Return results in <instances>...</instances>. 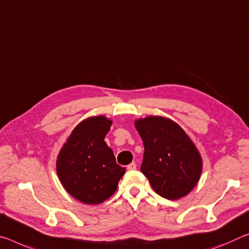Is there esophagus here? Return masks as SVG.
<instances>
[{
  "instance_id": "34e87169",
  "label": "esophagus",
  "mask_w": 249,
  "mask_h": 249,
  "mask_svg": "<svg viewBox=\"0 0 249 249\" xmlns=\"http://www.w3.org/2000/svg\"><path fill=\"white\" fill-rule=\"evenodd\" d=\"M127 169H128V171H134V169H136V164L133 161V163H131V164L128 165Z\"/></svg>"
}]
</instances>
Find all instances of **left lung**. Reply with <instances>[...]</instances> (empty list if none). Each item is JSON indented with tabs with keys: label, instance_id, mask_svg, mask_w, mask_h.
<instances>
[{
	"label": "left lung",
	"instance_id": "left-lung-1",
	"mask_svg": "<svg viewBox=\"0 0 249 249\" xmlns=\"http://www.w3.org/2000/svg\"><path fill=\"white\" fill-rule=\"evenodd\" d=\"M143 140L144 156L141 171L157 194L169 200L186 196L202 174L198 149L174 121L147 116L135 122Z\"/></svg>",
	"mask_w": 249,
	"mask_h": 249
}]
</instances>
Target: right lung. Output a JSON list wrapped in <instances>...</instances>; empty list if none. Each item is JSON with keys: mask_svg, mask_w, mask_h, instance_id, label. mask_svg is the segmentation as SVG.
<instances>
[{"mask_svg": "<svg viewBox=\"0 0 249 249\" xmlns=\"http://www.w3.org/2000/svg\"><path fill=\"white\" fill-rule=\"evenodd\" d=\"M112 121L93 116L81 122L58 153L56 172L63 187L80 202L103 203L115 193L125 168L105 143Z\"/></svg>", "mask_w": 249, "mask_h": 249, "instance_id": "add662e5", "label": "right lung"}]
</instances>
